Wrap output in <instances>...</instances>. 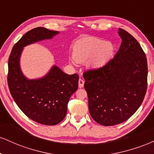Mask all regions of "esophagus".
Listing matches in <instances>:
<instances>
[{"label": "esophagus", "instance_id": "obj_1", "mask_svg": "<svg viewBox=\"0 0 154 154\" xmlns=\"http://www.w3.org/2000/svg\"><path fill=\"white\" fill-rule=\"evenodd\" d=\"M84 80L82 79H79V81H78V84H79V88H83V86H84Z\"/></svg>", "mask_w": 154, "mask_h": 154}]
</instances>
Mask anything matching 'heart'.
<instances>
[{
    "instance_id": "b5f03b06",
    "label": "heart",
    "mask_w": 154,
    "mask_h": 154,
    "mask_svg": "<svg viewBox=\"0 0 154 154\" xmlns=\"http://www.w3.org/2000/svg\"><path fill=\"white\" fill-rule=\"evenodd\" d=\"M114 45L96 37H85L77 40L72 49V57L77 62L88 61L91 68L105 65L114 54Z\"/></svg>"
}]
</instances>
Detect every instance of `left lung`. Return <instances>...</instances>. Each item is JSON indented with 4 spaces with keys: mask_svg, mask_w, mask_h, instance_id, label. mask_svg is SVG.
I'll list each match as a JSON object with an SVG mask.
<instances>
[{
    "mask_svg": "<svg viewBox=\"0 0 154 154\" xmlns=\"http://www.w3.org/2000/svg\"><path fill=\"white\" fill-rule=\"evenodd\" d=\"M122 43L113 59L83 73L90 114L97 123L112 126L132 116L147 90L146 54L137 40L119 28Z\"/></svg>",
    "mask_w": 154,
    "mask_h": 154,
    "instance_id": "left-lung-1",
    "label": "left lung"
}]
</instances>
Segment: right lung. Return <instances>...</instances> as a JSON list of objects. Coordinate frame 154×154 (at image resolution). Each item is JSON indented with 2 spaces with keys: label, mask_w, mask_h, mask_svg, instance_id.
<instances>
[{
  "label": "right lung",
  "mask_w": 154,
  "mask_h": 154,
  "mask_svg": "<svg viewBox=\"0 0 154 154\" xmlns=\"http://www.w3.org/2000/svg\"><path fill=\"white\" fill-rule=\"evenodd\" d=\"M57 34L44 27L31 29L14 45L8 58L7 81L11 96L27 117L45 125H57L64 119L70 97L78 88L79 76L67 75L54 66L45 77L29 79L21 71L19 59L24 46Z\"/></svg>",
  "instance_id": "1"
}]
</instances>
